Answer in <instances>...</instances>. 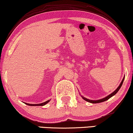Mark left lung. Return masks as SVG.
I'll return each instance as SVG.
<instances>
[{"label":"left lung","instance_id":"8db88e82","mask_svg":"<svg viewBox=\"0 0 133 133\" xmlns=\"http://www.w3.org/2000/svg\"><path fill=\"white\" fill-rule=\"evenodd\" d=\"M124 78H125V77H123V78L122 81V82H121V83H120V85H119L118 88H117V89H116V90H115V91H114L113 92V93H112L111 94H110V95H109V96H106L105 97H104V98H102V99H101L95 100H95H90V99H88L85 98V97H84L83 96H82V98L84 100H85V101H87V102H90V103H93V104H95V103H99V102H102L108 100L109 99H110V97H112V96H113L115 95V94L117 93V92L118 91V90H120V88H121V87H122V84H123V81H124Z\"/></svg>","mask_w":133,"mask_h":133}]
</instances>
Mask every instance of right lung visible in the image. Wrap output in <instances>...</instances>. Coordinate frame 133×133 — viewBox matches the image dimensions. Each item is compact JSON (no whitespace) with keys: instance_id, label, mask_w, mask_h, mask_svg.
Segmentation results:
<instances>
[{"instance_id":"1","label":"right lung","mask_w":133,"mask_h":133,"mask_svg":"<svg viewBox=\"0 0 133 133\" xmlns=\"http://www.w3.org/2000/svg\"><path fill=\"white\" fill-rule=\"evenodd\" d=\"M48 102H50V100H48L46 101V102H43V103H41V104H28V103H25L27 105H31V106H43V105H45V104H46L48 103Z\"/></svg>"}]
</instances>
